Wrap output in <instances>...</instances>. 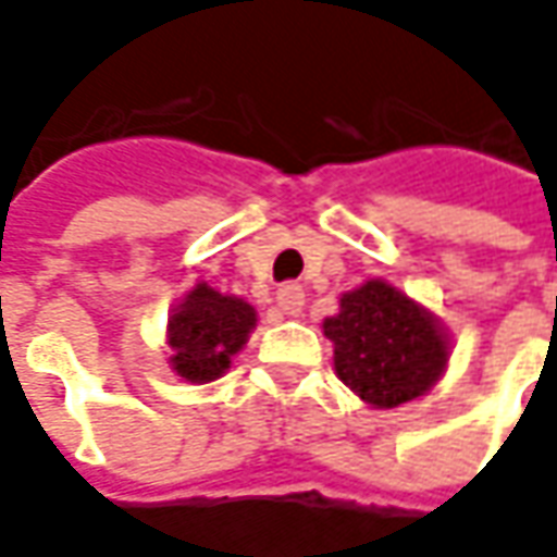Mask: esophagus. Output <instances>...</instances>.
<instances>
[{
	"label": "esophagus",
	"instance_id": "34e87169",
	"mask_svg": "<svg viewBox=\"0 0 557 557\" xmlns=\"http://www.w3.org/2000/svg\"><path fill=\"white\" fill-rule=\"evenodd\" d=\"M275 300H278V310L285 312V315H300L304 304H307V294H304L300 285L288 282V285H282V288H278Z\"/></svg>",
	"mask_w": 557,
	"mask_h": 557
}]
</instances>
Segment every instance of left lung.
Returning <instances> with one entry per match:
<instances>
[{"label":"left lung","mask_w":557,"mask_h":557,"mask_svg":"<svg viewBox=\"0 0 557 557\" xmlns=\"http://www.w3.org/2000/svg\"><path fill=\"white\" fill-rule=\"evenodd\" d=\"M322 332L334 347V374L372 409L434 391L453 354L437 315L384 278L344 290Z\"/></svg>","instance_id":"left-lung-1"}]
</instances>
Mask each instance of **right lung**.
Listing matches in <instances>:
<instances>
[{
    "mask_svg": "<svg viewBox=\"0 0 557 557\" xmlns=\"http://www.w3.org/2000/svg\"><path fill=\"white\" fill-rule=\"evenodd\" d=\"M253 329L257 310L245 297L198 282L166 319L170 366L188 384H210L228 372L232 356L245 350Z\"/></svg>",
    "mask_w": 557,
    "mask_h": 557,
    "instance_id": "add662e5",
    "label": "right lung"
}]
</instances>
